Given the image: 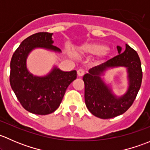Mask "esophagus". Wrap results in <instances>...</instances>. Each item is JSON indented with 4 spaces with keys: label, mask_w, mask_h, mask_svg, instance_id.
<instances>
[{
    "label": "esophagus",
    "mask_w": 150,
    "mask_h": 150,
    "mask_svg": "<svg viewBox=\"0 0 150 150\" xmlns=\"http://www.w3.org/2000/svg\"><path fill=\"white\" fill-rule=\"evenodd\" d=\"M77 72H78V75L79 77L83 76V75L85 74V71L83 69H79L78 71H77Z\"/></svg>",
    "instance_id": "34e87169"
}]
</instances>
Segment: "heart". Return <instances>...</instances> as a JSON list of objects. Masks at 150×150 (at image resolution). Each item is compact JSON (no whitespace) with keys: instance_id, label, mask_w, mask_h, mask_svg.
<instances>
[{"instance_id":"b5f03b06","label":"heart","mask_w":150,"mask_h":150,"mask_svg":"<svg viewBox=\"0 0 150 150\" xmlns=\"http://www.w3.org/2000/svg\"><path fill=\"white\" fill-rule=\"evenodd\" d=\"M107 47L102 44H88L85 46L84 50L87 53L93 55L105 54Z\"/></svg>"}]
</instances>
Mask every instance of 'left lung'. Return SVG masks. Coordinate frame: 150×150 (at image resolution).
<instances>
[{
	"label": "left lung",
	"mask_w": 150,
	"mask_h": 150,
	"mask_svg": "<svg viewBox=\"0 0 150 150\" xmlns=\"http://www.w3.org/2000/svg\"><path fill=\"white\" fill-rule=\"evenodd\" d=\"M117 49L118 55L91 68L83 78L86 107L93 115L102 119L112 118L125 112L134 103L142 85V66L137 51L128 44H125L123 52L121 47L117 46ZM117 66L127 67L129 80L128 90L120 98L113 95L100 78L106 69Z\"/></svg>",
	"instance_id": "1"
}]
</instances>
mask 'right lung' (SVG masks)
Listing matches in <instances>:
<instances>
[{"label":"right lung","mask_w":150,"mask_h":150,"mask_svg":"<svg viewBox=\"0 0 150 150\" xmlns=\"http://www.w3.org/2000/svg\"><path fill=\"white\" fill-rule=\"evenodd\" d=\"M53 33H38L22 42L10 63V84L22 107L35 115L51 114L61 104L69 85L76 79V70L64 72L57 67L43 77L35 76L27 68V58L32 50L43 48L61 52L53 46Z\"/></svg>","instance_id":"1"}]
</instances>
